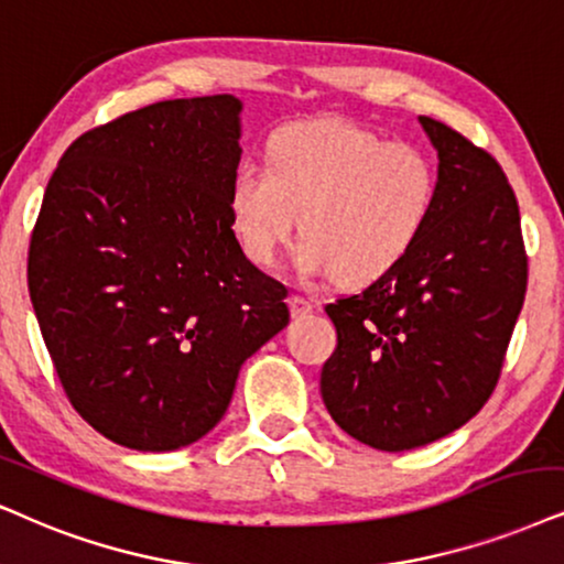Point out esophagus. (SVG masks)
Masks as SVG:
<instances>
[{
	"label": "esophagus",
	"instance_id": "obj_1",
	"mask_svg": "<svg viewBox=\"0 0 564 564\" xmlns=\"http://www.w3.org/2000/svg\"><path fill=\"white\" fill-rule=\"evenodd\" d=\"M289 306H291V315H294V317H306L312 310H315L310 299H304V296H299V294H294V296L289 299Z\"/></svg>",
	"mask_w": 564,
	"mask_h": 564
}]
</instances>
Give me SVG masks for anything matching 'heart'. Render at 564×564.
Here are the masks:
<instances>
[{
  "label": "heart",
  "instance_id": "1",
  "mask_svg": "<svg viewBox=\"0 0 564 564\" xmlns=\"http://www.w3.org/2000/svg\"><path fill=\"white\" fill-rule=\"evenodd\" d=\"M437 197L434 166L409 142L319 119L273 134L268 166L245 161L231 220L252 262L275 265L302 213L299 268L348 286L377 281L413 247Z\"/></svg>",
  "mask_w": 564,
  "mask_h": 564
}]
</instances>
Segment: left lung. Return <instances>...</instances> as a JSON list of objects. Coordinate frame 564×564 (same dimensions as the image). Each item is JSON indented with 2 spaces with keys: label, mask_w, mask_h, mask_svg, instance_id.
<instances>
[{
  "label": "left lung",
  "mask_w": 564,
  "mask_h": 564,
  "mask_svg": "<svg viewBox=\"0 0 564 564\" xmlns=\"http://www.w3.org/2000/svg\"><path fill=\"white\" fill-rule=\"evenodd\" d=\"M437 148V197L388 273L325 306L338 346L319 393L335 424L384 453L430 445L495 393L529 283L516 192L500 163L419 117Z\"/></svg>",
  "instance_id": "left-lung-1"
}]
</instances>
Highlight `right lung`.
<instances>
[{"instance_id": "right-lung-1", "label": "right lung", "mask_w": 564, "mask_h": 564, "mask_svg": "<svg viewBox=\"0 0 564 564\" xmlns=\"http://www.w3.org/2000/svg\"><path fill=\"white\" fill-rule=\"evenodd\" d=\"M234 96L159 101L83 132L46 184L28 291L73 409L117 445L208 434L239 369L289 325L286 286L241 252Z\"/></svg>"}]
</instances>
